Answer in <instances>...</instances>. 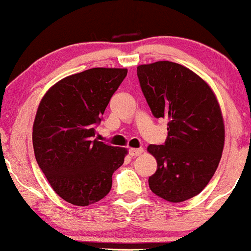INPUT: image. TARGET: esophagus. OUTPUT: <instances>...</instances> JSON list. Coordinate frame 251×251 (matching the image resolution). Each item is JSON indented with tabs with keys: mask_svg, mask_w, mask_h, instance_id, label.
Returning <instances> with one entry per match:
<instances>
[{
	"mask_svg": "<svg viewBox=\"0 0 251 251\" xmlns=\"http://www.w3.org/2000/svg\"><path fill=\"white\" fill-rule=\"evenodd\" d=\"M144 152V149L143 148H131L129 149V155L133 156V157H136V156L141 155V153Z\"/></svg>",
	"mask_w": 251,
	"mask_h": 251,
	"instance_id": "obj_1",
	"label": "esophagus"
}]
</instances>
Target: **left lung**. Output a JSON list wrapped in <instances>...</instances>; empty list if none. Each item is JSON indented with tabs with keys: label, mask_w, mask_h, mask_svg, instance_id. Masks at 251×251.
Segmentation results:
<instances>
[{
	"label": "left lung",
	"mask_w": 251,
	"mask_h": 251,
	"mask_svg": "<svg viewBox=\"0 0 251 251\" xmlns=\"http://www.w3.org/2000/svg\"><path fill=\"white\" fill-rule=\"evenodd\" d=\"M136 71L153 117L168 120L165 144L148 146L157 161L149 187L171 202L192 199L209 184L222 156L225 125L217 99L182 64L158 61Z\"/></svg>",
	"instance_id": "1"
}]
</instances>
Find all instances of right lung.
<instances>
[{
	"mask_svg": "<svg viewBox=\"0 0 251 251\" xmlns=\"http://www.w3.org/2000/svg\"><path fill=\"white\" fill-rule=\"evenodd\" d=\"M126 68H91L63 78L41 99L33 126L36 162L52 189L76 206L110 193L126 149L94 139Z\"/></svg>",
	"mask_w": 251,
	"mask_h": 251,
	"instance_id": "add662e5",
	"label": "right lung"
}]
</instances>
